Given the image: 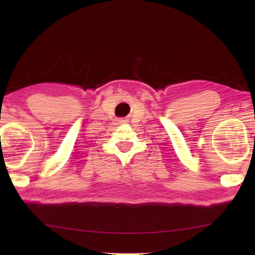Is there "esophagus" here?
I'll return each mask as SVG.
<instances>
[{
  "label": "esophagus",
  "instance_id": "1",
  "mask_svg": "<svg viewBox=\"0 0 255 255\" xmlns=\"http://www.w3.org/2000/svg\"><path fill=\"white\" fill-rule=\"evenodd\" d=\"M119 123H125V120H124V119H120Z\"/></svg>",
  "mask_w": 255,
  "mask_h": 255
}]
</instances>
